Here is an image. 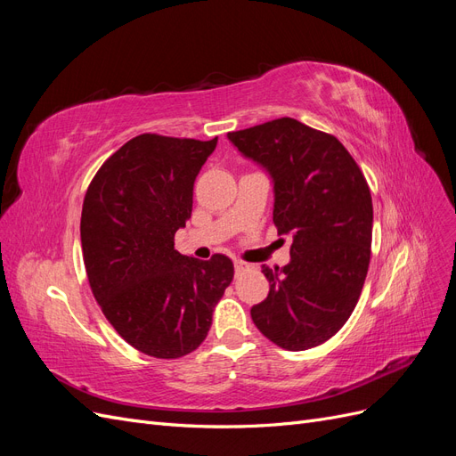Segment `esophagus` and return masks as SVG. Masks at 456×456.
I'll use <instances>...</instances> for the list:
<instances>
[{"label":"esophagus","instance_id":"obj_1","mask_svg":"<svg viewBox=\"0 0 456 456\" xmlns=\"http://www.w3.org/2000/svg\"><path fill=\"white\" fill-rule=\"evenodd\" d=\"M233 268H236V273H241V272L249 268V265H247V262H243V260H233Z\"/></svg>","mask_w":456,"mask_h":456}]
</instances>
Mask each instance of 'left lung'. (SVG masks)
<instances>
[{
  "label": "left lung",
  "mask_w": 456,
  "mask_h": 456,
  "mask_svg": "<svg viewBox=\"0 0 456 456\" xmlns=\"http://www.w3.org/2000/svg\"><path fill=\"white\" fill-rule=\"evenodd\" d=\"M273 183V224L293 236L291 262L273 270L268 297L251 308L262 335L300 352L348 322L367 278L372 200L362 169L333 134L293 118L228 133Z\"/></svg>",
  "instance_id": "8db88e82"
}]
</instances>
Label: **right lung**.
I'll return each instance as SVG.
<instances>
[{"mask_svg": "<svg viewBox=\"0 0 456 456\" xmlns=\"http://www.w3.org/2000/svg\"><path fill=\"white\" fill-rule=\"evenodd\" d=\"M216 141L134 136L96 171L81 209V251L96 302L123 340L159 360L200 346L233 280L224 255L198 260L175 251Z\"/></svg>", "mask_w": 456, "mask_h": 456, "instance_id": "right-lung-1", "label": "right lung"}]
</instances>
